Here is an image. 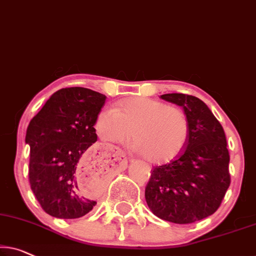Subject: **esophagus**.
Instances as JSON below:
<instances>
[{
    "label": "esophagus",
    "instance_id": "obj_1",
    "mask_svg": "<svg viewBox=\"0 0 256 256\" xmlns=\"http://www.w3.org/2000/svg\"><path fill=\"white\" fill-rule=\"evenodd\" d=\"M118 154H119L120 157H121L122 159H124V160L127 162V158H126V154H124V151H121V150H118Z\"/></svg>",
    "mask_w": 256,
    "mask_h": 256
}]
</instances>
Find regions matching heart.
Wrapping results in <instances>:
<instances>
[{"instance_id":"heart-1","label":"heart","mask_w":256,"mask_h":256,"mask_svg":"<svg viewBox=\"0 0 256 256\" xmlns=\"http://www.w3.org/2000/svg\"><path fill=\"white\" fill-rule=\"evenodd\" d=\"M98 135L107 142L132 137V149L150 162L164 164L184 150L188 140V120L180 108L143 97H132L102 110L96 120Z\"/></svg>"}]
</instances>
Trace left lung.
I'll list each match as a JSON object with an SVG mask.
<instances>
[{
    "instance_id": "8db88e82",
    "label": "left lung",
    "mask_w": 256,
    "mask_h": 256,
    "mask_svg": "<svg viewBox=\"0 0 256 256\" xmlns=\"http://www.w3.org/2000/svg\"><path fill=\"white\" fill-rule=\"evenodd\" d=\"M164 100L182 107L188 120V140L168 164L156 166L146 187L154 214L176 224H190L220 208L230 186L226 137L209 107L184 94H166Z\"/></svg>"
}]
</instances>
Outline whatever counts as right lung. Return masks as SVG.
Masks as SVG:
<instances>
[{
	"instance_id": "add662e5",
	"label": "right lung",
	"mask_w": 256,
	"mask_h": 256,
	"mask_svg": "<svg viewBox=\"0 0 256 256\" xmlns=\"http://www.w3.org/2000/svg\"><path fill=\"white\" fill-rule=\"evenodd\" d=\"M105 100V94L90 88H61L30 121L25 137L30 184L50 216L74 220L97 204L80 190V181L85 165L88 171L99 168L102 157L88 158L97 140L94 124Z\"/></svg>"
}]
</instances>
